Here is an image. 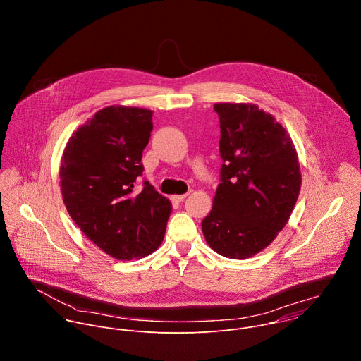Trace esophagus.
Masks as SVG:
<instances>
[{
  "label": "esophagus",
  "instance_id": "obj_1",
  "mask_svg": "<svg viewBox=\"0 0 361 361\" xmlns=\"http://www.w3.org/2000/svg\"><path fill=\"white\" fill-rule=\"evenodd\" d=\"M187 195H188V194H181V195H173V197H171V200H173V201H176V202H181V201H184V200L187 198Z\"/></svg>",
  "mask_w": 361,
  "mask_h": 361
}]
</instances>
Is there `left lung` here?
I'll list each match as a JSON object with an SVG mask.
<instances>
[{
    "label": "left lung",
    "instance_id": "obj_1",
    "mask_svg": "<svg viewBox=\"0 0 361 361\" xmlns=\"http://www.w3.org/2000/svg\"><path fill=\"white\" fill-rule=\"evenodd\" d=\"M224 161L213 209L201 223L220 255L245 260L288 223L301 188L294 142L274 116L251 102H217Z\"/></svg>",
    "mask_w": 361,
    "mask_h": 361
}]
</instances>
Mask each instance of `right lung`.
<instances>
[{
  "label": "right lung",
  "instance_id": "right-lung-1",
  "mask_svg": "<svg viewBox=\"0 0 361 361\" xmlns=\"http://www.w3.org/2000/svg\"><path fill=\"white\" fill-rule=\"evenodd\" d=\"M151 130V110L110 106L73 133L61 157L60 187L70 217L101 251L123 262L160 247L173 210L148 181L135 187Z\"/></svg>",
  "mask_w": 361,
  "mask_h": 361
}]
</instances>
